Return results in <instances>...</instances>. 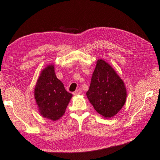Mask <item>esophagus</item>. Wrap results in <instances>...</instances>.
<instances>
[{
    "label": "esophagus",
    "instance_id": "esophagus-1",
    "mask_svg": "<svg viewBox=\"0 0 160 160\" xmlns=\"http://www.w3.org/2000/svg\"><path fill=\"white\" fill-rule=\"evenodd\" d=\"M82 89H76V91H75V92H73V94L74 95H79V94H81L82 93Z\"/></svg>",
    "mask_w": 160,
    "mask_h": 160
}]
</instances>
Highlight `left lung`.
<instances>
[{"mask_svg":"<svg viewBox=\"0 0 160 160\" xmlns=\"http://www.w3.org/2000/svg\"><path fill=\"white\" fill-rule=\"evenodd\" d=\"M87 96L98 113L109 118L124 105L127 91L113 68L103 60H98Z\"/></svg>","mask_w":160,"mask_h":160,"instance_id":"8db88e82","label":"left lung"}]
</instances>
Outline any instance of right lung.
I'll list each match as a JSON object with an SVG mask.
<instances>
[{
    "instance_id": "add662e5",
    "label": "right lung",
    "mask_w": 160,
    "mask_h": 160,
    "mask_svg": "<svg viewBox=\"0 0 160 160\" xmlns=\"http://www.w3.org/2000/svg\"><path fill=\"white\" fill-rule=\"evenodd\" d=\"M34 96L38 110L43 117L56 121L64 115L72 97L58 79L53 65L42 71L37 81Z\"/></svg>"
}]
</instances>
